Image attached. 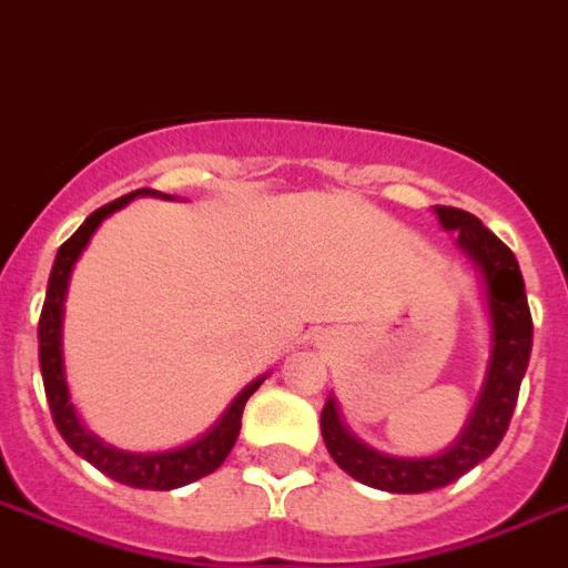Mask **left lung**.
Returning <instances> with one entry per match:
<instances>
[{"label": "left lung", "instance_id": "8db88e82", "mask_svg": "<svg viewBox=\"0 0 568 568\" xmlns=\"http://www.w3.org/2000/svg\"><path fill=\"white\" fill-rule=\"evenodd\" d=\"M445 231H457V246L473 258L485 283L487 313H490V361L485 385L473 413L452 448L434 457H394L369 448L346 430L337 400L327 397L322 409V436L339 469L358 478L361 485L390 490V494H424L457 481L478 466L503 443L520 379L527 373L532 348V318L524 292L518 258L494 231H487L478 216L457 207H434Z\"/></svg>", "mask_w": 568, "mask_h": 568}]
</instances>
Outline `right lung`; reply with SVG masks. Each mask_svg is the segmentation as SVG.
Instances as JSON below:
<instances>
[{
	"instance_id": "1",
	"label": "right lung",
	"mask_w": 568,
	"mask_h": 568,
	"mask_svg": "<svg viewBox=\"0 0 568 568\" xmlns=\"http://www.w3.org/2000/svg\"><path fill=\"white\" fill-rule=\"evenodd\" d=\"M138 195H162V192H155V189H134L123 199L104 204L95 213H90L81 229L74 231L69 241L62 243L60 252H57V262H53V271H50L48 280L44 310H41V318H38V364H41V379H44V394H48L53 424H57L62 439L83 460H90L95 469H102L104 476H111L120 485L146 487V490H174V487H183L189 481H195V478L210 476L213 469H220L222 460L231 455V448L237 443V434H241L243 406L258 390L264 376L250 382L234 397V403L225 409L220 422L210 427L207 434L199 436L195 443L183 445V448H174V452L132 455V452H120L113 445H104L99 436H92L83 427L78 413H74V406H71L69 385H65V364H62V316H65L71 267L81 258V252L87 250V243L95 234V229L102 225V220H108L113 210L125 207Z\"/></svg>"
}]
</instances>
